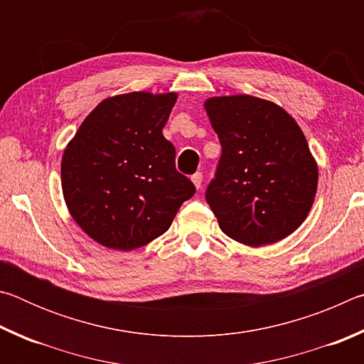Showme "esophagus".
I'll return each instance as SVG.
<instances>
[{
    "mask_svg": "<svg viewBox=\"0 0 364 364\" xmlns=\"http://www.w3.org/2000/svg\"><path fill=\"white\" fill-rule=\"evenodd\" d=\"M191 180H193L194 186H196L197 189L202 188V173H200V171H196V173H194L193 176H191Z\"/></svg>",
    "mask_w": 364,
    "mask_h": 364,
    "instance_id": "obj_1",
    "label": "esophagus"
}]
</instances>
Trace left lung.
<instances>
[{
    "instance_id": "left-lung-1",
    "label": "left lung",
    "mask_w": 364,
    "mask_h": 364,
    "mask_svg": "<svg viewBox=\"0 0 364 364\" xmlns=\"http://www.w3.org/2000/svg\"><path fill=\"white\" fill-rule=\"evenodd\" d=\"M221 156L205 191L226 236L247 245L287 237L304 223L318 186V167L284 109L254 96L205 102Z\"/></svg>"
}]
</instances>
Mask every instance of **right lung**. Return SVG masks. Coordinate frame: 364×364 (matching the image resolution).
<instances>
[{
	"mask_svg": "<svg viewBox=\"0 0 364 364\" xmlns=\"http://www.w3.org/2000/svg\"><path fill=\"white\" fill-rule=\"evenodd\" d=\"M175 93H128L102 101L67 146L65 204L78 226L110 249L133 250L168 230L196 193L164 136Z\"/></svg>",
	"mask_w": 364,
	"mask_h": 364,
	"instance_id": "add662e5",
	"label": "right lung"
}]
</instances>
